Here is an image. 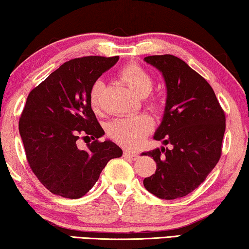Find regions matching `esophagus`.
Here are the masks:
<instances>
[{"label":"esophagus","instance_id":"1","mask_svg":"<svg viewBox=\"0 0 249 249\" xmlns=\"http://www.w3.org/2000/svg\"><path fill=\"white\" fill-rule=\"evenodd\" d=\"M124 155V157L130 158V160H136L137 158H138V154L133 153V151H130V150H125Z\"/></svg>","mask_w":249,"mask_h":249}]
</instances>
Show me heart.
Masks as SVG:
<instances>
[{"mask_svg":"<svg viewBox=\"0 0 249 249\" xmlns=\"http://www.w3.org/2000/svg\"><path fill=\"white\" fill-rule=\"evenodd\" d=\"M119 76L131 91L138 96H142L147 107L156 110L160 106L158 96L151 94L153 77L145 68L136 63L124 66L119 71ZM104 84L102 81L93 83L89 92V107L93 111H99L102 104V92ZM153 128V121L145 113L118 118L109 124V133L112 138L125 147H136L142 142Z\"/></svg>","mask_w":249,"mask_h":249,"instance_id":"b5f03b06","label":"heart"}]
</instances>
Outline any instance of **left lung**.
I'll use <instances>...</instances> for the list:
<instances>
[{"mask_svg": "<svg viewBox=\"0 0 249 249\" xmlns=\"http://www.w3.org/2000/svg\"><path fill=\"white\" fill-rule=\"evenodd\" d=\"M143 59L161 71L167 89L154 139L172 145L142 154L153 157L157 166L143 186L160 199H178L199 187L220 160L225 112L210 84L182 59L173 55Z\"/></svg>", "mask_w": 249, "mask_h": 249, "instance_id": "8db88e82", "label": "left lung"}]
</instances>
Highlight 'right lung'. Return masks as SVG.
I'll return each mask as SVG.
<instances>
[{"label": "right lung", "mask_w": 249, "mask_h": 249, "mask_svg": "<svg viewBox=\"0 0 249 249\" xmlns=\"http://www.w3.org/2000/svg\"><path fill=\"white\" fill-rule=\"evenodd\" d=\"M118 60L119 56L71 59L29 93L19 121L20 136L32 172L56 196H85L107 161L122 156L113 142L98 140L104 130L89 102L93 83ZM81 134L93 139L85 150L77 147Z\"/></svg>", "instance_id": "obj_1"}]
</instances>
